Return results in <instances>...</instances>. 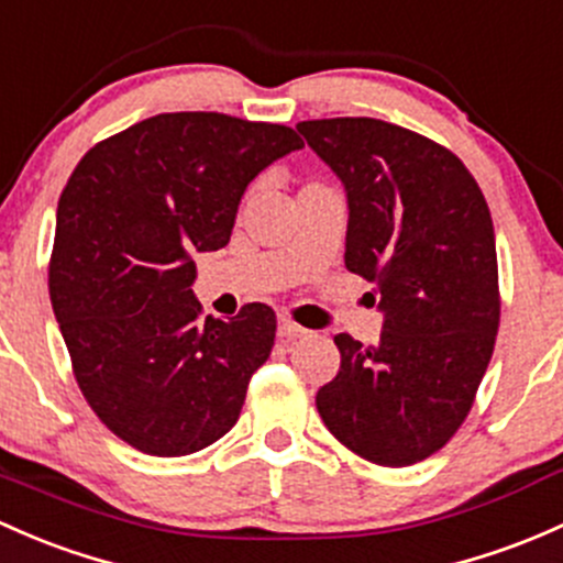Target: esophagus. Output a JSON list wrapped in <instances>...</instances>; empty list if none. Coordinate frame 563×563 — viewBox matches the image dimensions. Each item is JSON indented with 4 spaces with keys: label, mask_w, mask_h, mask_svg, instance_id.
Segmentation results:
<instances>
[{
    "label": "esophagus",
    "mask_w": 563,
    "mask_h": 563,
    "mask_svg": "<svg viewBox=\"0 0 563 563\" xmlns=\"http://www.w3.org/2000/svg\"><path fill=\"white\" fill-rule=\"evenodd\" d=\"M307 329H301L299 323H294L291 318H280L277 321V336H283V340H297V336H305Z\"/></svg>",
    "instance_id": "1"
}]
</instances>
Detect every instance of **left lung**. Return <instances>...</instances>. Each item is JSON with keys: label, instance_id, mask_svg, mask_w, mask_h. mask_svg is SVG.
Returning <instances> with one entry per match:
<instances>
[{"label": "left lung", "instance_id": "1", "mask_svg": "<svg viewBox=\"0 0 563 563\" xmlns=\"http://www.w3.org/2000/svg\"><path fill=\"white\" fill-rule=\"evenodd\" d=\"M347 194L345 266L377 286L383 334H336L316 396L336 440L380 466L440 451L472 410L499 331L490 210L455 153L377 118L297 123Z\"/></svg>", "mask_w": 563, "mask_h": 563}]
</instances>
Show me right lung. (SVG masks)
<instances>
[{"label":"right lung","instance_id":"obj_1","mask_svg":"<svg viewBox=\"0 0 563 563\" xmlns=\"http://www.w3.org/2000/svg\"><path fill=\"white\" fill-rule=\"evenodd\" d=\"M305 142L280 123L162 112L97 142L58 199L51 305L75 380L115 437L188 455L236 423L275 345L272 307L194 297V253L229 242L247 183Z\"/></svg>","mask_w":563,"mask_h":563}]
</instances>
